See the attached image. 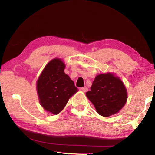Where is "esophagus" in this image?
<instances>
[{
  "label": "esophagus",
  "mask_w": 155,
  "mask_h": 155,
  "mask_svg": "<svg viewBox=\"0 0 155 155\" xmlns=\"http://www.w3.org/2000/svg\"><path fill=\"white\" fill-rule=\"evenodd\" d=\"M81 90H82L83 92H87V91H88L87 87H83V88H81Z\"/></svg>",
  "instance_id": "34e87169"
}]
</instances>
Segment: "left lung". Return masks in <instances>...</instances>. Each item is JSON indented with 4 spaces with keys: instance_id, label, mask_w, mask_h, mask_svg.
<instances>
[{
    "instance_id": "left-lung-1",
    "label": "left lung",
    "mask_w": 155,
    "mask_h": 155,
    "mask_svg": "<svg viewBox=\"0 0 155 155\" xmlns=\"http://www.w3.org/2000/svg\"><path fill=\"white\" fill-rule=\"evenodd\" d=\"M98 114L109 117L120 111L127 100V92L124 83L112 73L97 76L93 81L91 90L86 92Z\"/></svg>"
}]
</instances>
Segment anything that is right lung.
Here are the masks:
<instances>
[{
  "label": "right lung",
  "instance_id": "obj_1",
  "mask_svg": "<svg viewBox=\"0 0 155 155\" xmlns=\"http://www.w3.org/2000/svg\"><path fill=\"white\" fill-rule=\"evenodd\" d=\"M65 65L59 59L51 60L37 81V91L41 107L57 115L78 91L73 81L64 72Z\"/></svg>",
  "mask_w": 155,
  "mask_h": 155
}]
</instances>
